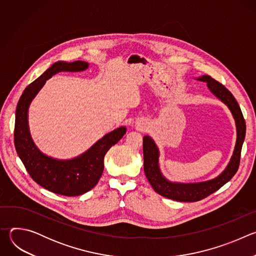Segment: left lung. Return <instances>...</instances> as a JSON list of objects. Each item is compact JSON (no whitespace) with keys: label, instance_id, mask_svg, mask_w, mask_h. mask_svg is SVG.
<instances>
[{"label":"left lung","instance_id":"1","mask_svg":"<svg viewBox=\"0 0 256 256\" xmlns=\"http://www.w3.org/2000/svg\"><path fill=\"white\" fill-rule=\"evenodd\" d=\"M200 81L206 82L208 89L218 98L221 99L229 108L235 118L237 126V140L235 150L231 161L225 171L216 178L200 184H172L166 180L158 166V149L154 140L146 136L142 138V151H144V174L151 184L154 190L164 198L174 200L177 202H198L210 194L221 188L224 184L236 174L239 164L242 144L245 138L246 124L242 112L236 99L232 93L220 82L212 79L208 75H204L198 78Z\"/></svg>","mask_w":256,"mask_h":256}]
</instances>
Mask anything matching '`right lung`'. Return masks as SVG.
Masks as SVG:
<instances>
[{
    "label": "right lung",
    "mask_w": 256,
    "mask_h": 256,
    "mask_svg": "<svg viewBox=\"0 0 256 256\" xmlns=\"http://www.w3.org/2000/svg\"><path fill=\"white\" fill-rule=\"evenodd\" d=\"M87 68L88 64L81 60L54 64L25 88L16 108L14 144L27 172L44 188L66 196L83 194L98 184L104 169L105 154L124 136L126 130L116 128L104 136L83 155L72 160L60 161L42 154L34 146L28 130V107L46 80L56 72H78Z\"/></svg>",
    "instance_id": "obj_1"
}]
</instances>
